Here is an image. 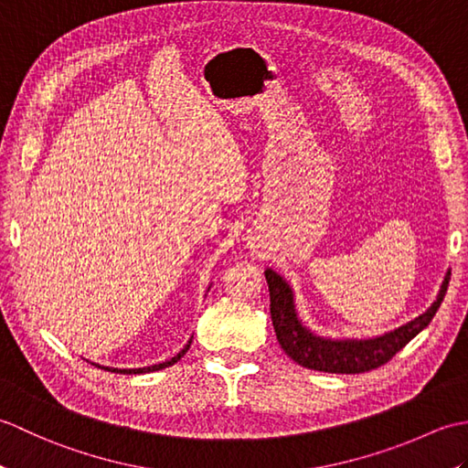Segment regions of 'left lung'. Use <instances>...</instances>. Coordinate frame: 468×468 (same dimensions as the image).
<instances>
[{
    "label": "left lung",
    "instance_id": "obj_1",
    "mask_svg": "<svg viewBox=\"0 0 468 468\" xmlns=\"http://www.w3.org/2000/svg\"><path fill=\"white\" fill-rule=\"evenodd\" d=\"M265 280L270 285V312L277 342L293 362L320 372L362 374L390 362L416 334L431 324L446 295L451 271L446 273L441 293L429 310L410 324L374 340H324L320 335H314L297 320L290 285L271 270H265Z\"/></svg>",
    "mask_w": 468,
    "mask_h": 468
}]
</instances>
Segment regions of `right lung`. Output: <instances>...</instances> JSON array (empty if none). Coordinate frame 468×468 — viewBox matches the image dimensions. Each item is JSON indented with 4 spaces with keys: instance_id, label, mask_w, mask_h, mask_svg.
<instances>
[{
    "instance_id": "add662e5",
    "label": "right lung",
    "mask_w": 468,
    "mask_h": 468,
    "mask_svg": "<svg viewBox=\"0 0 468 468\" xmlns=\"http://www.w3.org/2000/svg\"><path fill=\"white\" fill-rule=\"evenodd\" d=\"M188 346H191V342H188L181 352H178L175 357H171V360H166V362H163V364H154V366H146V367H134V370H118V367H114L112 372H121V374H146V372H154V370H163V367H166V366H173L175 362H178L181 360V357L186 354V350H188ZM96 366V364H94ZM101 367V366H98ZM104 370H111V367H104Z\"/></svg>"
}]
</instances>
